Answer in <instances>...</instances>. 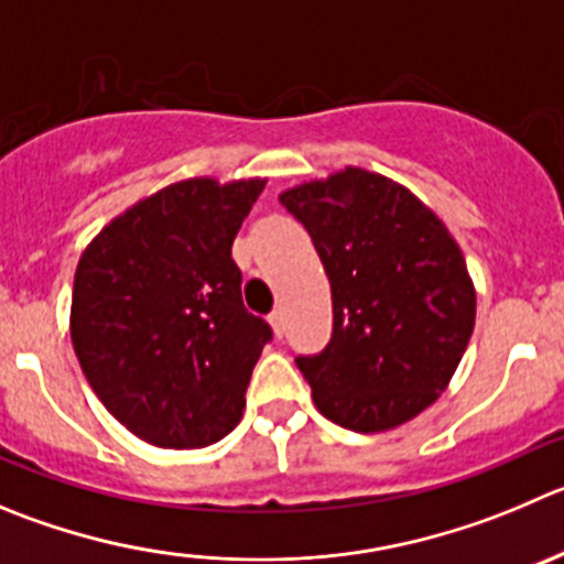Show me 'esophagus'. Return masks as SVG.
<instances>
[{
	"label": "esophagus",
	"mask_w": 564,
	"mask_h": 564,
	"mask_svg": "<svg viewBox=\"0 0 564 564\" xmlns=\"http://www.w3.org/2000/svg\"><path fill=\"white\" fill-rule=\"evenodd\" d=\"M268 321H271L273 332H276V337L285 335V315H282V310H273L271 315H268Z\"/></svg>",
	"instance_id": "obj_1"
}]
</instances>
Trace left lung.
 Wrapping results in <instances>:
<instances>
[{"instance_id": "left-lung-1", "label": "left lung", "mask_w": 564, "mask_h": 564, "mask_svg": "<svg viewBox=\"0 0 564 564\" xmlns=\"http://www.w3.org/2000/svg\"><path fill=\"white\" fill-rule=\"evenodd\" d=\"M332 285V337L296 357L321 415L384 432L426 410L457 371L476 293L457 240L388 176L346 169L279 196Z\"/></svg>"}]
</instances>
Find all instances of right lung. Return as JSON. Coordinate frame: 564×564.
<instances>
[{"mask_svg":"<svg viewBox=\"0 0 564 564\" xmlns=\"http://www.w3.org/2000/svg\"><path fill=\"white\" fill-rule=\"evenodd\" d=\"M265 180H185L107 224L79 257L72 343L118 423L160 448L238 426L268 321L240 296L232 240Z\"/></svg>","mask_w":564,"mask_h":564,"instance_id":"obj_1","label":"right lung"}]
</instances>
